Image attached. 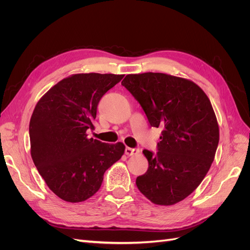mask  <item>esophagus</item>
<instances>
[{"mask_svg":"<svg viewBox=\"0 0 250 250\" xmlns=\"http://www.w3.org/2000/svg\"><path fill=\"white\" fill-rule=\"evenodd\" d=\"M140 152V149L139 148H129V147H126L125 148V154L126 155H135Z\"/></svg>","mask_w":250,"mask_h":250,"instance_id":"34e87169","label":"esophagus"}]
</instances>
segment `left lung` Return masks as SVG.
<instances>
[{"mask_svg": "<svg viewBox=\"0 0 250 250\" xmlns=\"http://www.w3.org/2000/svg\"><path fill=\"white\" fill-rule=\"evenodd\" d=\"M122 85L150 125L163 128L157 152L143 151L149 167L137 177L138 188L158 206L184 200L206 177L218 147L219 126L209 99L193 81L163 73L127 75Z\"/></svg>", "mask_w": 250, "mask_h": 250, "instance_id": "1", "label": "left lung"}]
</instances>
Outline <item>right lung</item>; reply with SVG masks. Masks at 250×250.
Segmentation results:
<instances>
[{"label": "right lung", "mask_w": 250, "mask_h": 250, "mask_svg": "<svg viewBox=\"0 0 250 250\" xmlns=\"http://www.w3.org/2000/svg\"><path fill=\"white\" fill-rule=\"evenodd\" d=\"M123 77L75 74L51 87L36 104L29 125L32 160L50 190L64 201L92 197L105 171L124 154L123 143H102L86 133L94 129L101 98Z\"/></svg>", "instance_id": "obj_1"}]
</instances>
